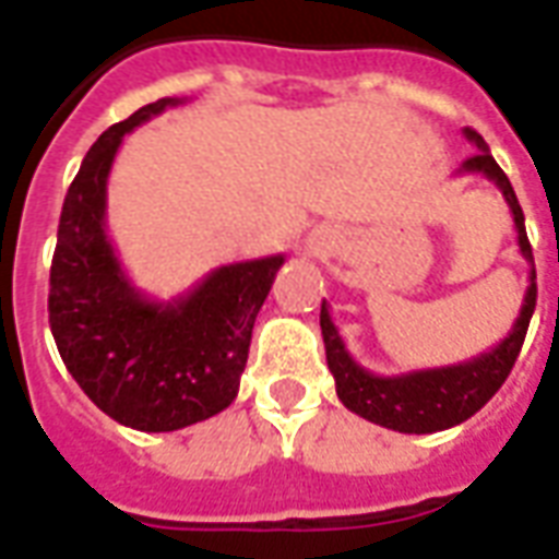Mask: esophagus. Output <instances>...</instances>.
I'll use <instances>...</instances> for the list:
<instances>
[{"mask_svg": "<svg viewBox=\"0 0 559 559\" xmlns=\"http://www.w3.org/2000/svg\"><path fill=\"white\" fill-rule=\"evenodd\" d=\"M311 242H313V248H320V239H311Z\"/></svg>", "mask_w": 559, "mask_h": 559, "instance_id": "1", "label": "esophagus"}]
</instances>
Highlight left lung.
<instances>
[{
  "mask_svg": "<svg viewBox=\"0 0 559 559\" xmlns=\"http://www.w3.org/2000/svg\"><path fill=\"white\" fill-rule=\"evenodd\" d=\"M465 139L471 144H477V153L462 163L459 175L462 171L483 175L498 186L503 201L510 204L515 234H519V251L531 263L522 311L512 322L507 337L495 343L486 353H479L477 358H468V361L429 367V370H412V373L400 376H376L349 355L337 325L332 322L329 305L322 299L320 329L322 343H325V361H329V370L334 376V388H337L341 403L355 415H361L364 420H370V424L394 429V432H408V436L441 432V429L456 427L462 420H468L471 415H477L479 408L498 394L500 384L507 382L512 364L522 353L524 334H527L533 308H536V269H533V248L527 242V230H524L522 204L512 192L510 177L500 171L489 144L483 142V135L465 127Z\"/></svg>",
  "mask_w": 559,
  "mask_h": 559,
  "instance_id": "left-lung-1",
  "label": "left lung"
}]
</instances>
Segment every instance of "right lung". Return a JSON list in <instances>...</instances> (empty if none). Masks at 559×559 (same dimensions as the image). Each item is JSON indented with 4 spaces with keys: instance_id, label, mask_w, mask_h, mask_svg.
I'll use <instances>...</instances> for the list:
<instances>
[{
    "instance_id": "right-lung-1",
    "label": "right lung",
    "mask_w": 559,
    "mask_h": 559,
    "mask_svg": "<svg viewBox=\"0 0 559 559\" xmlns=\"http://www.w3.org/2000/svg\"><path fill=\"white\" fill-rule=\"evenodd\" d=\"M147 103L91 144L59 218L49 329L70 376L111 420L175 432L225 412L246 370L251 329L284 254L213 269L171 301L144 296L106 234V186L123 135L180 106Z\"/></svg>"
}]
</instances>
